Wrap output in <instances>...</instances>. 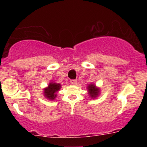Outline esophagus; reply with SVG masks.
<instances>
[{
  "label": "esophagus",
  "mask_w": 147,
  "mask_h": 147,
  "mask_svg": "<svg viewBox=\"0 0 147 147\" xmlns=\"http://www.w3.org/2000/svg\"><path fill=\"white\" fill-rule=\"evenodd\" d=\"M76 82H77V80H71V83L72 85H76Z\"/></svg>",
  "instance_id": "esophagus-1"
}]
</instances>
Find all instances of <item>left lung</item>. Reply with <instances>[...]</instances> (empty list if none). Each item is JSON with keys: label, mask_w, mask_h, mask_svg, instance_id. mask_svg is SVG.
I'll use <instances>...</instances> for the list:
<instances>
[{"label": "left lung", "mask_w": 147, "mask_h": 147, "mask_svg": "<svg viewBox=\"0 0 147 147\" xmlns=\"http://www.w3.org/2000/svg\"><path fill=\"white\" fill-rule=\"evenodd\" d=\"M88 88V91H89L90 96H91L92 98H93V97L95 98V97L96 96L98 93V90L95 87V85H89Z\"/></svg>", "instance_id": "8db88e82"}]
</instances>
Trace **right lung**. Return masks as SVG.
Returning a JSON list of instances; mask_svg holds the SVG:
<instances>
[{
  "label": "right lung",
  "instance_id": "1",
  "mask_svg": "<svg viewBox=\"0 0 147 147\" xmlns=\"http://www.w3.org/2000/svg\"><path fill=\"white\" fill-rule=\"evenodd\" d=\"M60 88V85L57 84V83H50L47 88L45 89V96L46 98L52 100L55 98V96H57L56 93L58 91V90Z\"/></svg>",
  "mask_w": 147,
  "mask_h": 147
}]
</instances>
